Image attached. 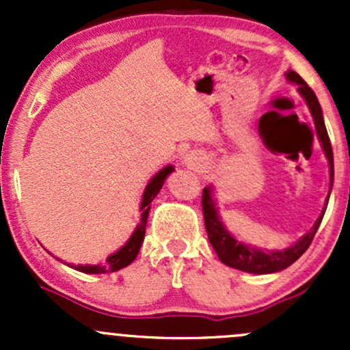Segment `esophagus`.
I'll list each match as a JSON object with an SVG mask.
<instances>
[{
  "label": "esophagus",
  "instance_id": "esophagus-1",
  "mask_svg": "<svg viewBox=\"0 0 350 350\" xmlns=\"http://www.w3.org/2000/svg\"><path fill=\"white\" fill-rule=\"evenodd\" d=\"M186 162H188L189 167H193V169H201V167H203V165H204L203 157H200V155H195V154L188 155V159H186Z\"/></svg>",
  "mask_w": 350,
  "mask_h": 350
}]
</instances>
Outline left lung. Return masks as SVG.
I'll use <instances>...</instances> for the list:
<instances>
[{
  "label": "left lung",
  "instance_id": "left-lung-1",
  "mask_svg": "<svg viewBox=\"0 0 350 350\" xmlns=\"http://www.w3.org/2000/svg\"><path fill=\"white\" fill-rule=\"evenodd\" d=\"M286 79L293 84H298V93L301 94L303 100L306 101V105H308L310 108V113H312L313 123H315L317 137H319L320 144H322V149L323 152H325V157L328 161L330 189H328L325 206H323L320 217L317 218L312 230L306 232L299 241H296L293 245L286 247L283 250H264V249H259V247L249 245V243L239 241L232 232H228V228L225 227V224L221 221L220 213H218L217 203H215L213 186L211 185L206 186V188L203 189L201 203H203L204 227H206L208 241H210L211 247H213L215 252H217L218 259H220L225 266L243 271V273H250V274L280 273V271H283L288 266H291L295 260H298L299 257L305 254V250L310 247L313 237H315L317 230H319L320 224H322V218L323 215H325L327 204H328V198H330L332 186H334V152H332L330 139H328L325 122H323V113H322V108H320L319 100H317L312 88H310L308 84L301 79V76L296 74L295 70H288V72H286Z\"/></svg>",
  "mask_w": 350,
  "mask_h": 350
}]
</instances>
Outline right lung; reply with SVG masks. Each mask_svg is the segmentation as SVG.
Masks as SVG:
<instances>
[{
	"label": "right lung",
	"mask_w": 350,
	"mask_h": 350,
	"mask_svg": "<svg viewBox=\"0 0 350 350\" xmlns=\"http://www.w3.org/2000/svg\"><path fill=\"white\" fill-rule=\"evenodd\" d=\"M174 171V165H165L162 167L157 174L150 178V181L147 183L146 189H144V195H142V201H140V224L137 225L135 230L132 232L129 241L125 242V245L120 247L116 252H113L111 256L107 257V260L101 264H69L70 267H74L76 271H81V273H86V274H103V273H115V271L123 269V267L130 266V264L135 260L137 254H139L140 247H142L144 237H146V225H147V217H149V211H150V203L157 193L161 191L162 185H164L165 178H167L171 172Z\"/></svg>",
	"instance_id": "right-lung-1"
}]
</instances>
